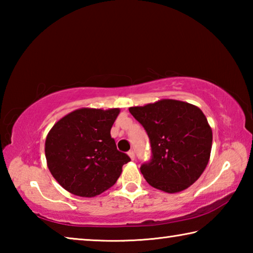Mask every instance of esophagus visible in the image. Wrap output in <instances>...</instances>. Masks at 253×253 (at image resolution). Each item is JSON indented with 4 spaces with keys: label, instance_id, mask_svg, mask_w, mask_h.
<instances>
[{
    "label": "esophagus",
    "instance_id": "1",
    "mask_svg": "<svg viewBox=\"0 0 253 253\" xmlns=\"http://www.w3.org/2000/svg\"><path fill=\"white\" fill-rule=\"evenodd\" d=\"M128 155H129L131 160H135V151H134V149H130V151L128 152Z\"/></svg>",
    "mask_w": 253,
    "mask_h": 253
}]
</instances>
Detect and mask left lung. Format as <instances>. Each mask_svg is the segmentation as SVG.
Here are the masks:
<instances>
[{
	"mask_svg": "<svg viewBox=\"0 0 253 253\" xmlns=\"http://www.w3.org/2000/svg\"><path fill=\"white\" fill-rule=\"evenodd\" d=\"M129 113L146 130L152 157L140 166L149 185L176 193L198 179L207 168L212 129L202 110L188 102L163 99Z\"/></svg>",
	"mask_w": 253,
	"mask_h": 253,
	"instance_id": "8db88e82",
	"label": "left lung"
}]
</instances>
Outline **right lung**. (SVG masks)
Listing matches in <instances>:
<instances>
[{"label": "right lung", "instance_id": "obj_1", "mask_svg": "<svg viewBox=\"0 0 253 253\" xmlns=\"http://www.w3.org/2000/svg\"><path fill=\"white\" fill-rule=\"evenodd\" d=\"M118 114V108H81L51 128L45 139L46 163L65 190L92 198L117 182L123 165L130 161L110 136Z\"/></svg>", "mask_w": 253, "mask_h": 253}]
</instances>
